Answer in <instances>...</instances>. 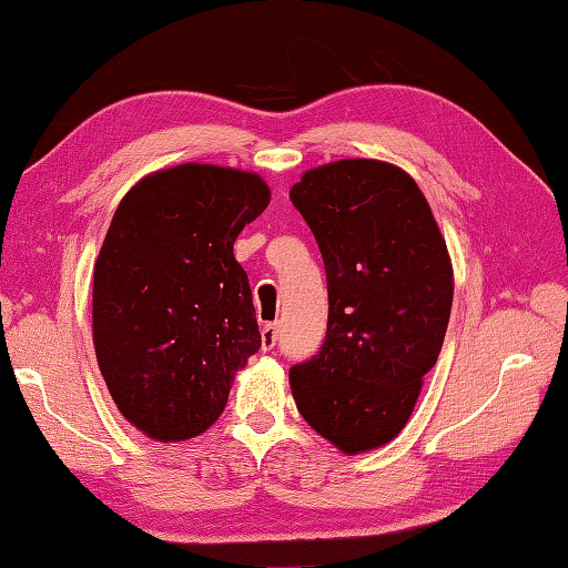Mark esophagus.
<instances>
[{
  "label": "esophagus",
  "mask_w": 568,
  "mask_h": 568,
  "mask_svg": "<svg viewBox=\"0 0 568 568\" xmlns=\"http://www.w3.org/2000/svg\"><path fill=\"white\" fill-rule=\"evenodd\" d=\"M276 346V324H264L262 326V348L272 351Z\"/></svg>",
  "instance_id": "esophagus-1"
}]
</instances>
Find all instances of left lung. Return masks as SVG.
Listing matches in <instances>:
<instances>
[{"label":"left lung","instance_id":"8db88e82","mask_svg":"<svg viewBox=\"0 0 568 568\" xmlns=\"http://www.w3.org/2000/svg\"><path fill=\"white\" fill-rule=\"evenodd\" d=\"M326 266L318 356L288 371L298 413L346 455L390 443L440 356L453 260L423 190L403 168L346 158L306 170L288 192Z\"/></svg>","mask_w":568,"mask_h":568}]
</instances>
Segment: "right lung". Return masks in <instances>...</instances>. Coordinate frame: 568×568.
I'll return each instance as SVG.
<instances>
[{"instance_id":"obj_1","label":"right lung","mask_w":568,"mask_h":568,"mask_svg":"<svg viewBox=\"0 0 568 568\" xmlns=\"http://www.w3.org/2000/svg\"><path fill=\"white\" fill-rule=\"evenodd\" d=\"M270 200L262 175L183 163L115 210L93 264V348L118 410L158 443L205 433L262 346L234 240Z\"/></svg>"}]
</instances>
